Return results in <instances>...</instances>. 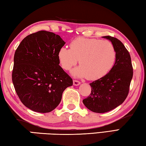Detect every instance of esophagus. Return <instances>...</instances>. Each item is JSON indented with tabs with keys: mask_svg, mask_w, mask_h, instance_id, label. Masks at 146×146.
<instances>
[{
	"mask_svg": "<svg viewBox=\"0 0 146 146\" xmlns=\"http://www.w3.org/2000/svg\"><path fill=\"white\" fill-rule=\"evenodd\" d=\"M73 82L74 86H78V85H80V82H79L78 80H74Z\"/></svg>",
	"mask_w": 146,
	"mask_h": 146,
	"instance_id": "obj_1",
	"label": "esophagus"
}]
</instances>
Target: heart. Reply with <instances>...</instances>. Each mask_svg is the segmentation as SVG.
I'll use <instances>...</instances> for the list:
<instances>
[{
  "instance_id": "obj_1",
  "label": "heart",
  "mask_w": 146,
  "mask_h": 146,
  "mask_svg": "<svg viewBox=\"0 0 146 146\" xmlns=\"http://www.w3.org/2000/svg\"><path fill=\"white\" fill-rule=\"evenodd\" d=\"M70 49L62 47L58 58L64 70L80 66L71 71L76 77H86L94 80L102 78L111 70L116 59V51L110 41L98 38L77 37L71 42Z\"/></svg>"
}]
</instances>
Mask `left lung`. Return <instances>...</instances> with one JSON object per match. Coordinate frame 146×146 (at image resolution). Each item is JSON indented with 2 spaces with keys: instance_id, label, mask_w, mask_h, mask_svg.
<instances>
[{
  "instance_id": "obj_1",
  "label": "left lung",
  "mask_w": 146,
  "mask_h": 146,
  "mask_svg": "<svg viewBox=\"0 0 146 146\" xmlns=\"http://www.w3.org/2000/svg\"><path fill=\"white\" fill-rule=\"evenodd\" d=\"M102 37L110 40L114 46L115 62L107 75L90 84L91 93L83 100L88 110L98 113L111 111L124 102L133 75L129 53L122 42L111 36Z\"/></svg>"
}]
</instances>
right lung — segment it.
<instances>
[{
	"instance_id": "right-lung-1",
	"label": "right lung",
	"mask_w": 146,
	"mask_h": 146,
	"mask_svg": "<svg viewBox=\"0 0 146 146\" xmlns=\"http://www.w3.org/2000/svg\"><path fill=\"white\" fill-rule=\"evenodd\" d=\"M58 35L39 31L24 38L14 55L12 82L23 104L38 113H49L60 104L73 80L59 64L58 53L65 44Z\"/></svg>"
}]
</instances>
